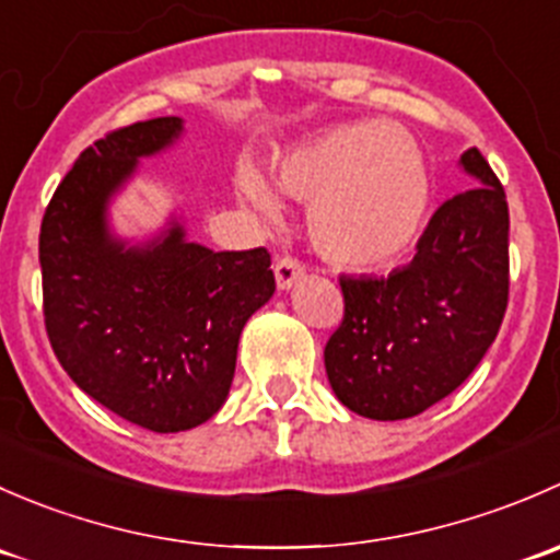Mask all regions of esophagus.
Returning a JSON list of instances; mask_svg holds the SVG:
<instances>
[{
  "instance_id": "1",
  "label": "esophagus",
  "mask_w": 560,
  "mask_h": 560,
  "mask_svg": "<svg viewBox=\"0 0 560 560\" xmlns=\"http://www.w3.org/2000/svg\"><path fill=\"white\" fill-rule=\"evenodd\" d=\"M273 273H276V284H279V290H287V287H292L303 276V262L298 257H292V254H284V257L276 259Z\"/></svg>"
}]
</instances>
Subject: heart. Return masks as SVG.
<instances>
[{"mask_svg": "<svg viewBox=\"0 0 560 560\" xmlns=\"http://www.w3.org/2000/svg\"><path fill=\"white\" fill-rule=\"evenodd\" d=\"M273 186L308 202V233L330 262L380 268L409 252L425 224L433 180L415 135L389 121H349L287 151ZM241 195L273 213L268 189L241 175Z\"/></svg>", "mask_w": 560, "mask_h": 560, "instance_id": "1", "label": "heart"}]
</instances>
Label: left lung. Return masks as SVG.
Segmentation results:
<instances>
[{
	"label": "left lung",
	"mask_w": 560,
	"mask_h": 560,
	"mask_svg": "<svg viewBox=\"0 0 560 560\" xmlns=\"http://www.w3.org/2000/svg\"><path fill=\"white\" fill-rule=\"evenodd\" d=\"M460 165L477 186L436 208L409 265L338 279L343 319L325 343V371L354 415H420L460 387L499 336L510 303V206L479 149Z\"/></svg>",
	"instance_id": "1"
}]
</instances>
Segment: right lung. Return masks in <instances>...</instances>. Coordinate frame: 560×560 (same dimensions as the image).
Segmentation results:
<instances>
[{
  "label": "right lung",
  "instance_id": "1",
  "mask_svg": "<svg viewBox=\"0 0 560 560\" xmlns=\"http://www.w3.org/2000/svg\"><path fill=\"white\" fill-rule=\"evenodd\" d=\"M178 135L180 118L160 116L94 140L39 224L45 330L61 369L154 433L189 431L222 409L241 330L276 290L265 246L211 252L175 222L149 246L110 238L113 191Z\"/></svg>",
  "mask_w": 560,
  "mask_h": 560
}]
</instances>
